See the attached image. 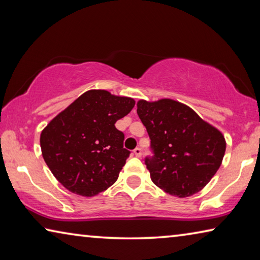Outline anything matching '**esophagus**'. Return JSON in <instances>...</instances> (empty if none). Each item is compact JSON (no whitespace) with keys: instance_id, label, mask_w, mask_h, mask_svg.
<instances>
[{"instance_id":"34e87169","label":"esophagus","mask_w":260,"mask_h":260,"mask_svg":"<svg viewBox=\"0 0 260 260\" xmlns=\"http://www.w3.org/2000/svg\"><path fill=\"white\" fill-rule=\"evenodd\" d=\"M133 153L136 156V157H141V155H142V152H141V149L140 148H135L133 150Z\"/></svg>"}]
</instances>
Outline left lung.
Returning a JSON list of instances; mask_svg holds the SVG:
<instances>
[{
    "label": "left lung",
    "instance_id": "left-lung-1",
    "mask_svg": "<svg viewBox=\"0 0 260 260\" xmlns=\"http://www.w3.org/2000/svg\"><path fill=\"white\" fill-rule=\"evenodd\" d=\"M136 105L155 153L146 158L152 182L180 199L202 190L221 165L225 136L178 101L140 100Z\"/></svg>",
    "mask_w": 260,
    "mask_h": 260
}]
</instances>
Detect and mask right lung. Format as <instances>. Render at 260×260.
<instances>
[{
	"instance_id": "1",
	"label": "right lung",
	"mask_w": 260,
	"mask_h": 260,
	"mask_svg": "<svg viewBox=\"0 0 260 260\" xmlns=\"http://www.w3.org/2000/svg\"><path fill=\"white\" fill-rule=\"evenodd\" d=\"M135 101L90 89L59 112L40 135L42 157L51 173L77 195L91 197L112 186L129 157L116 128Z\"/></svg>"
}]
</instances>
